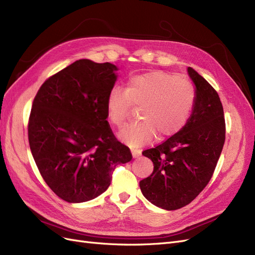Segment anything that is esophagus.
Listing matches in <instances>:
<instances>
[{"instance_id":"1","label":"esophagus","mask_w":255,"mask_h":255,"mask_svg":"<svg viewBox=\"0 0 255 255\" xmlns=\"http://www.w3.org/2000/svg\"><path fill=\"white\" fill-rule=\"evenodd\" d=\"M132 154H133V157L136 158L138 156L141 155V150H138V149H132Z\"/></svg>"}]
</instances>
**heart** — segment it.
Masks as SVG:
<instances>
[{"label": "heart", "mask_w": 255, "mask_h": 255, "mask_svg": "<svg viewBox=\"0 0 255 255\" xmlns=\"http://www.w3.org/2000/svg\"><path fill=\"white\" fill-rule=\"evenodd\" d=\"M197 102V90L188 80L164 71L132 76L127 89L114 87L106 100L107 118L116 127L128 119L133 105H141L139 119L123 128L119 137L139 146L157 133L159 138L176 134L187 125Z\"/></svg>", "instance_id": "b5f03b06"}]
</instances>
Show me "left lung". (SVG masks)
Returning <instances> with one entry per match:
<instances>
[{
	"label": "left lung",
	"mask_w": 255,
	"mask_h": 255,
	"mask_svg": "<svg viewBox=\"0 0 255 255\" xmlns=\"http://www.w3.org/2000/svg\"><path fill=\"white\" fill-rule=\"evenodd\" d=\"M188 74L196 85L197 102L187 125L163 143L144 150L153 172L139 182L142 195L168 211L186 206L212 179L226 140L220 98L195 69Z\"/></svg>",
	"instance_id": "8db88e82"
}]
</instances>
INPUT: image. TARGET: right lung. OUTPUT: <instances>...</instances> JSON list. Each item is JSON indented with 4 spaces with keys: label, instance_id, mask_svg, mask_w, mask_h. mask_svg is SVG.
I'll list each match as a JSON object with an SVG mask.
<instances>
[{
    "label": "right lung",
    "instance_id": "add662e5",
    "mask_svg": "<svg viewBox=\"0 0 255 255\" xmlns=\"http://www.w3.org/2000/svg\"><path fill=\"white\" fill-rule=\"evenodd\" d=\"M116 70L110 63L76 60L50 76L33 101L27 125L30 151L44 182L67 202L101 195L116 166L133 157L106 120Z\"/></svg>",
    "mask_w": 255,
    "mask_h": 255
}]
</instances>
